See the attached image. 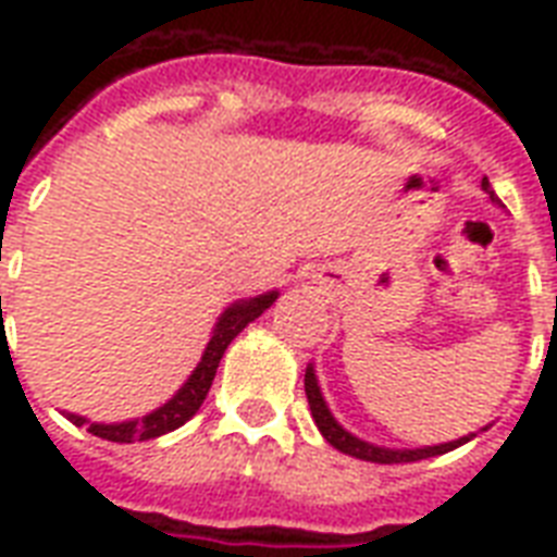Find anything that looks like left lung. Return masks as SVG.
Instances as JSON below:
<instances>
[{
	"instance_id": "obj_1",
	"label": "left lung",
	"mask_w": 557,
	"mask_h": 557,
	"mask_svg": "<svg viewBox=\"0 0 557 557\" xmlns=\"http://www.w3.org/2000/svg\"><path fill=\"white\" fill-rule=\"evenodd\" d=\"M483 187L490 190V182H483ZM495 199V196H492ZM304 391H307V403H310V411H313V420L319 432L325 435L327 442L334 444L337 450L343 454L355 456V459H367V462H382V466H391V462H418V459H430V456H442L447 450H454L459 444H466L471 435L466 438H459V442H447V444H435V447H420V450H387V447H373V444L361 442V438H355L349 432L339 426L337 420L331 418V411H327L325 399L319 394V385H315V375L313 367L304 373Z\"/></svg>"
}]
</instances>
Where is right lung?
I'll list each match as a JSON object with an SVG mask.
<instances>
[{"instance_id":"obj_1","label":"right lung","mask_w":557,"mask_h":557,"mask_svg":"<svg viewBox=\"0 0 557 557\" xmlns=\"http://www.w3.org/2000/svg\"><path fill=\"white\" fill-rule=\"evenodd\" d=\"M277 292H268V295H259V298H250V301L232 304L226 313L220 315L218 327H214V337L208 343L202 361L194 370V375L184 382V387L175 394V397L160 406L158 411H151L143 420H127V423H86V418H77V414H67L77 426L86 423V430L98 438H107V442L131 444V442H148V438H158V435H166V432L178 430L184 420H190L202 406V399L208 397V387L214 382V373H218L220 358L230 346L232 339L242 334L244 327L250 325L253 319L265 313L268 307L274 304ZM0 315H2V298H0Z\"/></svg>"}]
</instances>
